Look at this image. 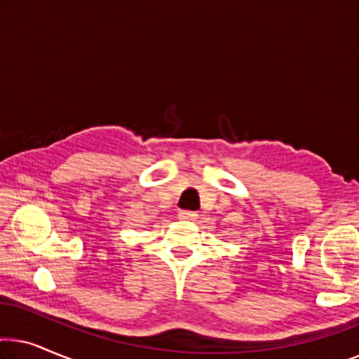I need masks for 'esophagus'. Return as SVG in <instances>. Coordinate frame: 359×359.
Here are the masks:
<instances>
[{
	"label": "esophagus",
	"mask_w": 359,
	"mask_h": 359,
	"mask_svg": "<svg viewBox=\"0 0 359 359\" xmlns=\"http://www.w3.org/2000/svg\"><path fill=\"white\" fill-rule=\"evenodd\" d=\"M178 217L183 220H194L198 219V212H194V210H180Z\"/></svg>",
	"instance_id": "esophagus-1"
}]
</instances>
